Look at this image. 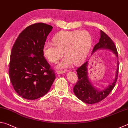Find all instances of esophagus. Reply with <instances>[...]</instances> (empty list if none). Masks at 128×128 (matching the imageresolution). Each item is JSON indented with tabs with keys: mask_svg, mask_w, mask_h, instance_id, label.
I'll return each instance as SVG.
<instances>
[{
	"mask_svg": "<svg viewBox=\"0 0 128 128\" xmlns=\"http://www.w3.org/2000/svg\"><path fill=\"white\" fill-rule=\"evenodd\" d=\"M66 73V70H58L57 71L58 74H62V73Z\"/></svg>",
	"mask_w": 128,
	"mask_h": 128,
	"instance_id": "1",
	"label": "esophagus"
}]
</instances>
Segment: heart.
<instances>
[{"mask_svg": "<svg viewBox=\"0 0 128 128\" xmlns=\"http://www.w3.org/2000/svg\"><path fill=\"white\" fill-rule=\"evenodd\" d=\"M53 42H47L43 47L45 57L52 63H56L63 57H66L58 67L65 68L73 62L78 64L85 59L92 44V38L85 30L62 31L54 36Z\"/></svg>", "mask_w": 128, "mask_h": 128, "instance_id": "1", "label": "heart"}]
</instances>
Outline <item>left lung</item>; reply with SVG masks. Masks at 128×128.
<instances>
[{"label": "left lung", "instance_id": "obj_1", "mask_svg": "<svg viewBox=\"0 0 128 128\" xmlns=\"http://www.w3.org/2000/svg\"><path fill=\"white\" fill-rule=\"evenodd\" d=\"M100 48L109 49L114 52L118 58L116 47L111 38L104 32L100 30V38L98 43L95 45L92 50V52ZM88 62H86L76 70L78 75V81L73 88V92L78 98L84 102L88 104L99 103L105 99L114 88L118 80V73L119 62H118L116 76L114 81L106 88L105 89L99 91L95 88L91 84L88 77L87 66Z\"/></svg>", "mask_w": 128, "mask_h": 128}]
</instances>
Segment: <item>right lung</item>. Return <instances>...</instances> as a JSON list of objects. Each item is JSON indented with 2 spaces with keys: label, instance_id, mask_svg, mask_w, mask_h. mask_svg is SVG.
<instances>
[{
  "label": "right lung",
  "instance_id": "add662e5",
  "mask_svg": "<svg viewBox=\"0 0 128 128\" xmlns=\"http://www.w3.org/2000/svg\"><path fill=\"white\" fill-rule=\"evenodd\" d=\"M52 26L42 22L29 26L19 34L12 47L9 76L20 96L34 100L46 94L56 76L45 59L43 47Z\"/></svg>",
  "mask_w": 128,
  "mask_h": 128
}]
</instances>
